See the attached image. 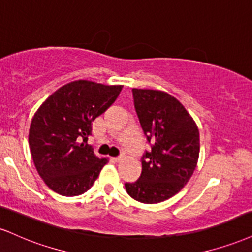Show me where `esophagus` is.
Segmentation results:
<instances>
[{
	"label": "esophagus",
	"instance_id": "1",
	"mask_svg": "<svg viewBox=\"0 0 252 252\" xmlns=\"http://www.w3.org/2000/svg\"><path fill=\"white\" fill-rule=\"evenodd\" d=\"M121 159H123V156H117V157H114V160H115V162H120Z\"/></svg>",
	"mask_w": 252,
	"mask_h": 252
}]
</instances>
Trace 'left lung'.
Returning a JSON list of instances; mask_svg holds the SVG:
<instances>
[{
    "label": "left lung",
    "instance_id": "obj_1",
    "mask_svg": "<svg viewBox=\"0 0 252 252\" xmlns=\"http://www.w3.org/2000/svg\"><path fill=\"white\" fill-rule=\"evenodd\" d=\"M132 97L151 150L142 156L138 180L124 186L136 201L155 204L176 195L192 176L199 155V132L186 108L169 94L132 89Z\"/></svg>",
    "mask_w": 252,
    "mask_h": 252
}]
</instances>
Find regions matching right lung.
<instances>
[{
    "label": "right lung",
    "instance_id": "1",
    "mask_svg": "<svg viewBox=\"0 0 252 252\" xmlns=\"http://www.w3.org/2000/svg\"><path fill=\"white\" fill-rule=\"evenodd\" d=\"M122 86L75 81L50 95L32 117L29 147L39 176L62 196H78L92 188L107 158H98L88 136L93 121L120 95Z\"/></svg>",
    "mask_w": 252,
    "mask_h": 252
}]
</instances>
